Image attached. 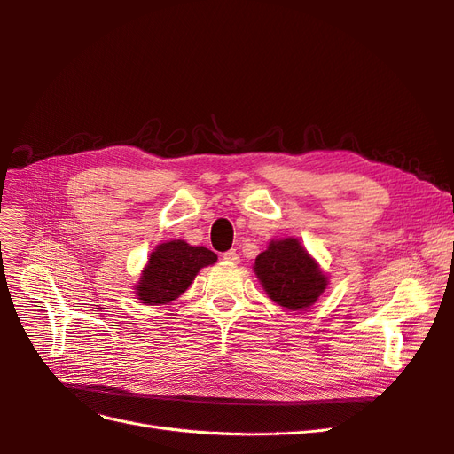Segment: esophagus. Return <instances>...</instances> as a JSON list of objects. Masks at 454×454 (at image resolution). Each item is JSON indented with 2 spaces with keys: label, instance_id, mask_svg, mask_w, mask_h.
I'll use <instances>...</instances> for the list:
<instances>
[{
  "label": "esophagus",
  "instance_id": "esophagus-1",
  "mask_svg": "<svg viewBox=\"0 0 454 454\" xmlns=\"http://www.w3.org/2000/svg\"><path fill=\"white\" fill-rule=\"evenodd\" d=\"M223 259L228 261V263H231V265H237L239 263V254H237L235 250H228L223 254Z\"/></svg>",
  "mask_w": 454,
  "mask_h": 454
}]
</instances>
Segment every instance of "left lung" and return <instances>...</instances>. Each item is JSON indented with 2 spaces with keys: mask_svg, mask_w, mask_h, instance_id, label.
<instances>
[{
  "mask_svg": "<svg viewBox=\"0 0 454 454\" xmlns=\"http://www.w3.org/2000/svg\"><path fill=\"white\" fill-rule=\"evenodd\" d=\"M254 272L270 300L291 311L311 307L327 287V276L294 237L270 241L255 257Z\"/></svg>",
  "mask_w": 454,
  "mask_h": 454,
  "instance_id": "8db88e82",
  "label": "left lung"
}]
</instances>
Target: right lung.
Listing matches in <instances>:
<instances>
[{
	"label": "right lung",
	"mask_w": 454,
	"mask_h": 454,
	"mask_svg": "<svg viewBox=\"0 0 454 454\" xmlns=\"http://www.w3.org/2000/svg\"><path fill=\"white\" fill-rule=\"evenodd\" d=\"M215 261V252L191 247L180 239L158 245L141 272L136 287L137 300L145 305H163L176 300L193 283L199 270Z\"/></svg>",
	"instance_id": "1"
}]
</instances>
